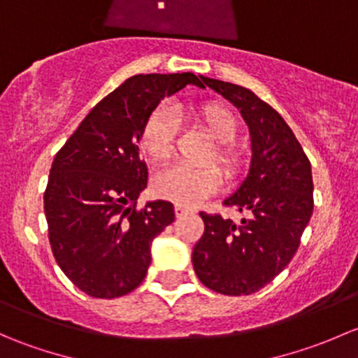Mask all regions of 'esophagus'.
Masks as SVG:
<instances>
[{
    "label": "esophagus",
    "instance_id": "1",
    "mask_svg": "<svg viewBox=\"0 0 358 358\" xmlns=\"http://www.w3.org/2000/svg\"><path fill=\"white\" fill-rule=\"evenodd\" d=\"M175 213H176V216H183V215H189V213H192V209L187 208V206H183V204H175Z\"/></svg>",
    "mask_w": 358,
    "mask_h": 358
}]
</instances>
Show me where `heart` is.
I'll list each match as a JSON object with an SVG mask.
<instances>
[{
  "mask_svg": "<svg viewBox=\"0 0 358 358\" xmlns=\"http://www.w3.org/2000/svg\"><path fill=\"white\" fill-rule=\"evenodd\" d=\"M192 115L204 124L216 142H220L216 147V161L222 164L227 175H234L241 166L239 152L230 145L239 129L234 112L220 103H202L194 107ZM175 131V115L166 109L154 110L142 129L140 147L143 154L154 162H164L173 152ZM220 187L222 175L216 168H190L185 164L162 169L154 180V192L159 197L185 206L199 204L206 197L218 192Z\"/></svg>",
  "mask_w": 358,
  "mask_h": 358,
  "instance_id": "1",
  "label": "heart"
}]
</instances>
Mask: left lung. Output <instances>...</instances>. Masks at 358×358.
Returning <instances> with one entry per match:
<instances>
[{"instance_id": "8db88e82", "label": "left lung", "mask_w": 358, "mask_h": 358, "mask_svg": "<svg viewBox=\"0 0 358 358\" xmlns=\"http://www.w3.org/2000/svg\"><path fill=\"white\" fill-rule=\"evenodd\" d=\"M204 83L241 110L251 161L225 199L246 216L234 223L201 213L204 234L194 246V270L209 289L252 294L286 268L299 246L313 213L312 166L282 115L251 90L211 78Z\"/></svg>"}]
</instances>
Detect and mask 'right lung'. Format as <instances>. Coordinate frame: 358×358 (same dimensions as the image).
Wrapping results in <instances>:
<instances>
[{"mask_svg": "<svg viewBox=\"0 0 358 358\" xmlns=\"http://www.w3.org/2000/svg\"><path fill=\"white\" fill-rule=\"evenodd\" d=\"M204 76L140 74L100 100L59 150L50 169L45 215L53 256L74 286L93 298H119L142 284L150 246L175 220L168 201H149L147 164L138 143L164 96Z\"/></svg>", "mask_w": 358, "mask_h": 358, "instance_id": "obj_1", "label": "right lung"}]
</instances>
